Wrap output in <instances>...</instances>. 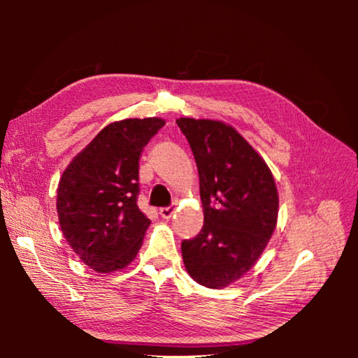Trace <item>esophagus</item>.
<instances>
[{"label":"esophagus","mask_w":358,"mask_h":358,"mask_svg":"<svg viewBox=\"0 0 358 358\" xmlns=\"http://www.w3.org/2000/svg\"><path fill=\"white\" fill-rule=\"evenodd\" d=\"M173 211H175V208L172 207V205H169V207H162V208H159V215L164 217V220H169V217H171L172 215H173Z\"/></svg>","instance_id":"34e87169"}]
</instances>
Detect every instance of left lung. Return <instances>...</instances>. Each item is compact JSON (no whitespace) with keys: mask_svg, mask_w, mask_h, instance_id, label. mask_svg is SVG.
<instances>
[{"mask_svg":"<svg viewBox=\"0 0 358 358\" xmlns=\"http://www.w3.org/2000/svg\"><path fill=\"white\" fill-rule=\"evenodd\" d=\"M196 159L203 226L181 241L194 281L211 289L237 281L256 264L273 234L278 192L270 169L232 126L177 120Z\"/></svg>","mask_w":358,"mask_h":358,"instance_id":"obj_1","label":"left lung"}]
</instances>
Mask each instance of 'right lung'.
<instances>
[{"mask_svg": "<svg viewBox=\"0 0 358 358\" xmlns=\"http://www.w3.org/2000/svg\"><path fill=\"white\" fill-rule=\"evenodd\" d=\"M162 126L161 118L106 126L59 180L57 210L64 238L99 273L124 268L141 250L151 221L137 207L138 161Z\"/></svg>", "mask_w": 358, "mask_h": 358, "instance_id": "add662e5", "label": "right lung"}]
</instances>
